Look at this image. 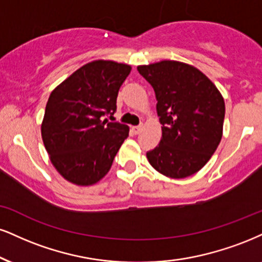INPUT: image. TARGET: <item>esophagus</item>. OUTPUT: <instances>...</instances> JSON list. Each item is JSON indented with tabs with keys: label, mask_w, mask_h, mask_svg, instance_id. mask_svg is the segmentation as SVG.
<instances>
[{
	"label": "esophagus",
	"mask_w": 262,
	"mask_h": 262,
	"mask_svg": "<svg viewBox=\"0 0 262 262\" xmlns=\"http://www.w3.org/2000/svg\"><path fill=\"white\" fill-rule=\"evenodd\" d=\"M141 128H143V125H135V127L132 128V130H133L134 134H139L141 132Z\"/></svg>",
	"instance_id": "esophagus-1"
}]
</instances>
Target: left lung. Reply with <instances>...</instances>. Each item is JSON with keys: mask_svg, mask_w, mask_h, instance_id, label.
<instances>
[{"mask_svg": "<svg viewBox=\"0 0 262 262\" xmlns=\"http://www.w3.org/2000/svg\"><path fill=\"white\" fill-rule=\"evenodd\" d=\"M155 91L162 139L146 156L157 172L185 178L206 165L222 138L225 101L209 78L193 66L162 61L139 66Z\"/></svg>", "mask_w": 262, "mask_h": 262, "instance_id": "left-lung-1", "label": "left lung"}]
</instances>
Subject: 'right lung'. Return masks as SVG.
I'll return each mask as SVG.
<instances>
[{
  "mask_svg": "<svg viewBox=\"0 0 262 262\" xmlns=\"http://www.w3.org/2000/svg\"><path fill=\"white\" fill-rule=\"evenodd\" d=\"M129 73L128 64L94 61L50 95L41 135L53 166L67 181L95 184L111 168L129 128L107 117L117 110L118 90Z\"/></svg>",
  "mask_w": 262,
  "mask_h": 262,
  "instance_id": "add662e5",
  "label": "right lung"
}]
</instances>
